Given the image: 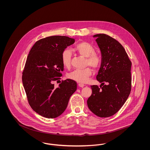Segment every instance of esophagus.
<instances>
[{
    "label": "esophagus",
    "mask_w": 150,
    "mask_h": 150,
    "mask_svg": "<svg viewBox=\"0 0 150 150\" xmlns=\"http://www.w3.org/2000/svg\"><path fill=\"white\" fill-rule=\"evenodd\" d=\"M78 86H79V87H84V84H82V83H79V84H78Z\"/></svg>",
    "instance_id": "1"
}]
</instances>
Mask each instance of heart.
<instances>
[{"mask_svg":"<svg viewBox=\"0 0 150 150\" xmlns=\"http://www.w3.org/2000/svg\"><path fill=\"white\" fill-rule=\"evenodd\" d=\"M74 51L81 57L86 58V65L89 66L93 69H98L101 66L102 59L101 56L95 52V48L91 43L87 42H81L75 45ZM72 54L69 49L63 51L61 55L62 62L63 66L69 68L71 64ZM92 75V70L87 67L84 69H76L70 72L68 77L71 80L81 83H86L89 81Z\"/></svg>","mask_w":150,"mask_h":150,"instance_id":"obj_1","label":"heart"}]
</instances>
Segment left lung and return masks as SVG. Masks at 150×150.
Here are the masks:
<instances>
[{
  "instance_id": "8db88e82",
  "label": "left lung",
  "mask_w": 150,
  "mask_h": 150,
  "mask_svg": "<svg viewBox=\"0 0 150 150\" xmlns=\"http://www.w3.org/2000/svg\"><path fill=\"white\" fill-rule=\"evenodd\" d=\"M99 47L102 62L96 76L100 87L91 86L92 94L87 100L89 109L98 116L114 115L127 100L131 90L132 63L122 45L109 35H93ZM105 82L107 85H104Z\"/></svg>"
}]
</instances>
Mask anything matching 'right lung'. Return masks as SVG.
<instances>
[{"mask_svg":"<svg viewBox=\"0 0 150 150\" xmlns=\"http://www.w3.org/2000/svg\"><path fill=\"white\" fill-rule=\"evenodd\" d=\"M75 39L66 36H51L38 40L27 58L22 75L28 103L36 113L45 117H57L66 110L77 83L71 79L62 81L55 88L64 69L63 51Z\"/></svg>","mask_w":150,"mask_h":150,"instance_id":"obj_1","label":"right lung"}]
</instances>
